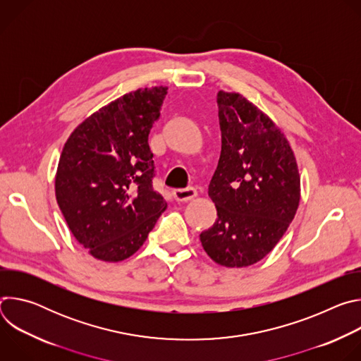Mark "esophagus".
Returning <instances> with one entry per match:
<instances>
[{
	"label": "esophagus",
	"mask_w": 361,
	"mask_h": 361,
	"mask_svg": "<svg viewBox=\"0 0 361 361\" xmlns=\"http://www.w3.org/2000/svg\"><path fill=\"white\" fill-rule=\"evenodd\" d=\"M173 195L176 201L184 202V201L192 200L197 195V191L194 188H178V190H174Z\"/></svg>",
	"instance_id": "1"
}]
</instances>
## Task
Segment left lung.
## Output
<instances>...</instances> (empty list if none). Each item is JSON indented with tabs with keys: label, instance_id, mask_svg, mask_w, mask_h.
<instances>
[{
	"label": "left lung",
	"instance_id": "obj_1",
	"mask_svg": "<svg viewBox=\"0 0 361 361\" xmlns=\"http://www.w3.org/2000/svg\"><path fill=\"white\" fill-rule=\"evenodd\" d=\"M221 154L209 185L219 219L200 234L224 267L255 264L276 247L300 202V174L281 130L238 92L219 91Z\"/></svg>",
	"mask_w": 361,
	"mask_h": 361
}]
</instances>
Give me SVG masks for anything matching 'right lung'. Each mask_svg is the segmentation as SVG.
<instances>
[{
	"mask_svg": "<svg viewBox=\"0 0 361 361\" xmlns=\"http://www.w3.org/2000/svg\"><path fill=\"white\" fill-rule=\"evenodd\" d=\"M167 87L138 88L85 118L68 137L56 197L75 240L101 262H123L147 240L167 202L152 188L148 134Z\"/></svg>",
	"mask_w": 361,
	"mask_h": 361,
	"instance_id": "1",
	"label": "right lung"
}]
</instances>
